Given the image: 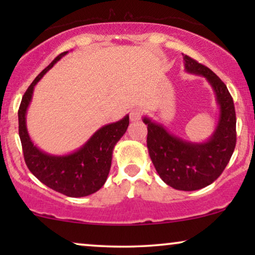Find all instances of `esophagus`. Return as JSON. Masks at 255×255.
<instances>
[{"instance_id":"obj_1","label":"esophagus","mask_w":255,"mask_h":255,"mask_svg":"<svg viewBox=\"0 0 255 255\" xmlns=\"http://www.w3.org/2000/svg\"><path fill=\"white\" fill-rule=\"evenodd\" d=\"M141 116H142V110L140 109V108H134V109L131 110V113H130L131 122L140 121Z\"/></svg>"}]
</instances>
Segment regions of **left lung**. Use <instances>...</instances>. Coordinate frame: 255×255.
I'll return each mask as SVG.
<instances>
[{"mask_svg": "<svg viewBox=\"0 0 255 255\" xmlns=\"http://www.w3.org/2000/svg\"><path fill=\"white\" fill-rule=\"evenodd\" d=\"M184 68L190 74L207 79L219 107L218 123L207 141L191 142L172 134L151 118L147 125L148 154L159 176L174 189L193 191L211 184L223 173L235 151L236 111L224 82L207 66L184 55Z\"/></svg>", "mask_w": 255, "mask_h": 255, "instance_id": "obj_1", "label": "left lung"}]
</instances>
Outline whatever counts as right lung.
<instances>
[{
	"mask_svg": "<svg viewBox=\"0 0 255 255\" xmlns=\"http://www.w3.org/2000/svg\"><path fill=\"white\" fill-rule=\"evenodd\" d=\"M68 52L59 54L29 86L18 110V132L24 160L30 172L51 189L69 197H83L96 193L109 175L113 151L128 127V115L116 123L99 128L85 145L65 155L45 153L31 140L26 128V111L32 100L34 86L45 73Z\"/></svg>",
	"mask_w": 255,
	"mask_h": 255,
	"instance_id": "1",
	"label": "right lung"
}]
</instances>
